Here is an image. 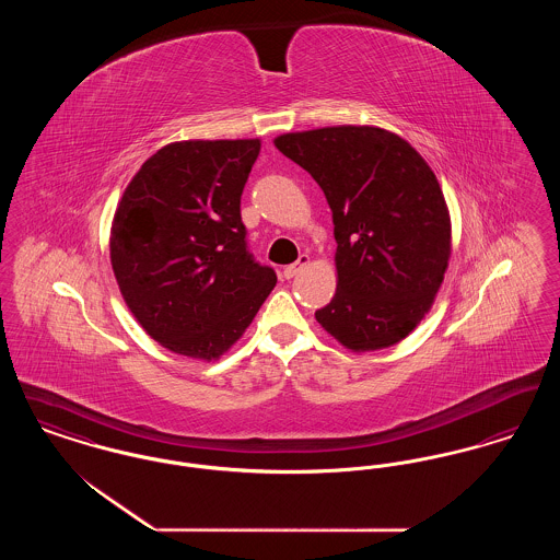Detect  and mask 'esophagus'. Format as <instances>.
Segmentation results:
<instances>
[{"label":"esophagus","mask_w":560,"mask_h":560,"mask_svg":"<svg viewBox=\"0 0 560 560\" xmlns=\"http://www.w3.org/2000/svg\"><path fill=\"white\" fill-rule=\"evenodd\" d=\"M308 262H311V256H308V254H300V258H298L293 265L283 268V277H285V279H292V277H295Z\"/></svg>","instance_id":"34e87169"}]
</instances>
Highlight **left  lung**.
Masks as SVG:
<instances>
[{
    "instance_id": "1",
    "label": "left lung",
    "mask_w": 560,
    "mask_h": 560,
    "mask_svg": "<svg viewBox=\"0 0 560 560\" xmlns=\"http://www.w3.org/2000/svg\"><path fill=\"white\" fill-rule=\"evenodd\" d=\"M272 142L317 180L334 213L338 288L315 319L352 352L405 340L432 308L452 256V218L430 165L375 126Z\"/></svg>"
}]
</instances>
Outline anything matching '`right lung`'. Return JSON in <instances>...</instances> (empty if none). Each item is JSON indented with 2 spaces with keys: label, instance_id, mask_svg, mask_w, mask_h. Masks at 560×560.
I'll list each match as a JSON object with an SVG mask.
<instances>
[{
  "label": "right lung",
  "instance_id": "obj_1",
  "mask_svg": "<svg viewBox=\"0 0 560 560\" xmlns=\"http://www.w3.org/2000/svg\"><path fill=\"white\" fill-rule=\"evenodd\" d=\"M260 138L183 140L140 165L110 224V267L133 319L161 347L215 361L277 283L245 245L241 192Z\"/></svg>",
  "mask_w": 560,
  "mask_h": 560
}]
</instances>
